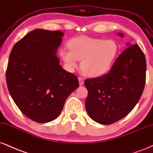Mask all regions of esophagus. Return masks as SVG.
Instances as JSON below:
<instances>
[{
	"label": "esophagus",
	"mask_w": 153,
	"mask_h": 153,
	"mask_svg": "<svg viewBox=\"0 0 153 153\" xmlns=\"http://www.w3.org/2000/svg\"><path fill=\"white\" fill-rule=\"evenodd\" d=\"M78 81H79V84H80V85H82L84 84V79L81 78V77H79Z\"/></svg>",
	"instance_id": "esophagus-1"
}]
</instances>
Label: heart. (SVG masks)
Instances as JSON below:
<instances>
[{
    "instance_id": "b5f03b06",
    "label": "heart",
    "mask_w": 153,
    "mask_h": 153,
    "mask_svg": "<svg viewBox=\"0 0 153 153\" xmlns=\"http://www.w3.org/2000/svg\"><path fill=\"white\" fill-rule=\"evenodd\" d=\"M68 48L60 50V56L69 71H73L81 60V68L88 76H100L108 71L117 56V43L113 40H103L89 36L72 39Z\"/></svg>"
}]
</instances>
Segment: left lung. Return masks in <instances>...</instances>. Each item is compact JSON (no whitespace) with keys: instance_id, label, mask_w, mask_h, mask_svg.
Here are the masks:
<instances>
[{"instance_id":"left-lung-1","label":"left lung","mask_w":153,"mask_h":153,"mask_svg":"<svg viewBox=\"0 0 153 153\" xmlns=\"http://www.w3.org/2000/svg\"><path fill=\"white\" fill-rule=\"evenodd\" d=\"M118 36L123 38L124 35L119 33ZM127 45L107 74L85 80L88 91L86 110L100 124L110 125L126 117L143 94L146 79L145 55L137 44Z\"/></svg>"}]
</instances>
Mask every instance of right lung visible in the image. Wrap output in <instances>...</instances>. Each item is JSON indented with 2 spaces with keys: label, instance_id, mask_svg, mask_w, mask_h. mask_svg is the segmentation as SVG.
I'll return each mask as SVG.
<instances>
[{
  "label": "right lung",
  "instance_id": "obj_1",
  "mask_svg": "<svg viewBox=\"0 0 153 153\" xmlns=\"http://www.w3.org/2000/svg\"><path fill=\"white\" fill-rule=\"evenodd\" d=\"M63 36L60 30L36 29L15 44L9 56V93L22 113L37 123L57 118L79 86L77 76L62 68L56 55Z\"/></svg>",
  "mask_w": 153,
  "mask_h": 153
}]
</instances>
